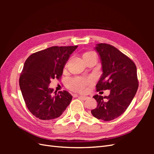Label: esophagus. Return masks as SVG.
Instances as JSON below:
<instances>
[{
	"label": "esophagus",
	"mask_w": 154,
	"mask_h": 154,
	"mask_svg": "<svg viewBox=\"0 0 154 154\" xmlns=\"http://www.w3.org/2000/svg\"><path fill=\"white\" fill-rule=\"evenodd\" d=\"M78 97L82 100H86L87 99V97H85V96H78Z\"/></svg>",
	"instance_id": "obj_1"
}]
</instances>
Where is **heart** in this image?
Wrapping results in <instances>:
<instances>
[{"instance_id":"b5f03b06","label":"heart","mask_w":154,"mask_h":154,"mask_svg":"<svg viewBox=\"0 0 154 154\" xmlns=\"http://www.w3.org/2000/svg\"><path fill=\"white\" fill-rule=\"evenodd\" d=\"M94 54L93 51H89L86 52L85 54H84L83 57L87 56V55ZM88 83V81L86 80H84L80 78H74L69 81V87L71 89L74 91H83L85 89V87L86 84Z\"/></svg>"}]
</instances>
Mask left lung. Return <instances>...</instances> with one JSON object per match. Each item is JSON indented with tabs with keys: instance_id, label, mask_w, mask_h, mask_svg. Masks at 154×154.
Listing matches in <instances>:
<instances>
[{
	"instance_id": "obj_1",
	"label": "left lung",
	"mask_w": 154,
	"mask_h": 154,
	"mask_svg": "<svg viewBox=\"0 0 154 154\" xmlns=\"http://www.w3.org/2000/svg\"><path fill=\"white\" fill-rule=\"evenodd\" d=\"M103 74L97 84V91L110 90L109 96L95 94L97 106L91 110L97 119L110 121L122 114L134 97L138 88L135 63L112 45L97 44Z\"/></svg>"
}]
</instances>
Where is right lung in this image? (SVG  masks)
<instances>
[{
	"mask_svg": "<svg viewBox=\"0 0 154 154\" xmlns=\"http://www.w3.org/2000/svg\"><path fill=\"white\" fill-rule=\"evenodd\" d=\"M77 47H50L32 54L26 60L20 88L28 110L39 119H57L70 104L69 93L63 91L57 94L50 84L51 79H60L70 55Z\"/></svg>",
	"mask_w": 154,
	"mask_h": 154,
	"instance_id": "1",
	"label": "right lung"
}]
</instances>
